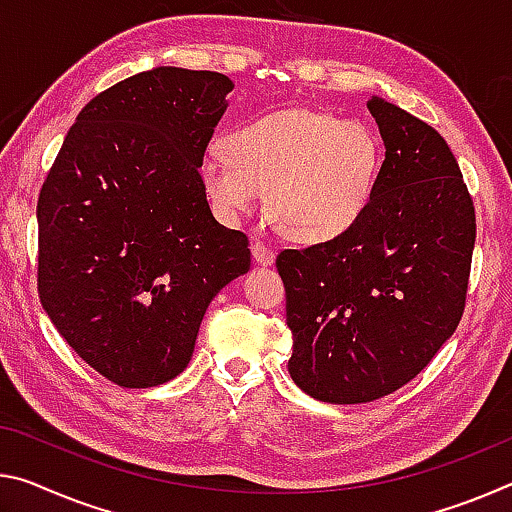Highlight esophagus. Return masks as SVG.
Instances as JSON below:
<instances>
[{"label": "esophagus", "instance_id": "obj_1", "mask_svg": "<svg viewBox=\"0 0 512 512\" xmlns=\"http://www.w3.org/2000/svg\"><path fill=\"white\" fill-rule=\"evenodd\" d=\"M253 259L259 266H271L275 262V250L269 246V243L255 241L253 243Z\"/></svg>", "mask_w": 512, "mask_h": 512}]
</instances>
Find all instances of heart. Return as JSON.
I'll return each mask as SVG.
<instances>
[{"label": "heart", "mask_w": 512, "mask_h": 512, "mask_svg": "<svg viewBox=\"0 0 512 512\" xmlns=\"http://www.w3.org/2000/svg\"><path fill=\"white\" fill-rule=\"evenodd\" d=\"M378 161L376 134L360 120L287 109L232 132L227 148H207L200 182L225 223L255 212L269 191V212L280 230L316 243L358 221Z\"/></svg>", "instance_id": "1"}]
</instances>
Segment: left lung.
Listing matches in <instances>:
<instances>
[{
  "mask_svg": "<svg viewBox=\"0 0 512 512\" xmlns=\"http://www.w3.org/2000/svg\"><path fill=\"white\" fill-rule=\"evenodd\" d=\"M385 161L346 232L275 259L294 335L289 373L316 401L369 403L410 383L465 310L476 214L424 120L373 95Z\"/></svg>",
  "mask_w": 512,
  "mask_h": 512,
  "instance_id": "left-lung-1",
  "label": "left lung"
}]
</instances>
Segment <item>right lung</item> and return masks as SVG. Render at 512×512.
Instances as JSON below:
<instances>
[{"label": "right lung", "instance_id": "right-lung-1", "mask_svg": "<svg viewBox=\"0 0 512 512\" xmlns=\"http://www.w3.org/2000/svg\"><path fill=\"white\" fill-rule=\"evenodd\" d=\"M234 88L159 66L95 95L38 196V294L86 364L129 389L186 369L209 303L248 273V237L209 209L200 159Z\"/></svg>", "mask_w": 512, "mask_h": 512}]
</instances>
